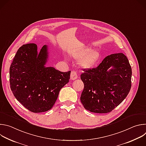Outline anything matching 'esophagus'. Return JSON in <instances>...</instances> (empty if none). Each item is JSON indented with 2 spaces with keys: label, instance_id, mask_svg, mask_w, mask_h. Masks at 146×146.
<instances>
[{
  "label": "esophagus",
  "instance_id": "1",
  "mask_svg": "<svg viewBox=\"0 0 146 146\" xmlns=\"http://www.w3.org/2000/svg\"><path fill=\"white\" fill-rule=\"evenodd\" d=\"M77 78V74L75 71H72L70 74V79L74 80Z\"/></svg>",
  "mask_w": 146,
  "mask_h": 146
}]
</instances>
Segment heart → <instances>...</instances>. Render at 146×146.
<instances>
[{
	"label": "heart",
	"instance_id": "heart-1",
	"mask_svg": "<svg viewBox=\"0 0 146 146\" xmlns=\"http://www.w3.org/2000/svg\"><path fill=\"white\" fill-rule=\"evenodd\" d=\"M69 54L74 59H80L78 61L79 66L86 69L92 68L100 58V54L98 50H91V48L89 47L73 50Z\"/></svg>",
	"mask_w": 146,
	"mask_h": 146
}]
</instances>
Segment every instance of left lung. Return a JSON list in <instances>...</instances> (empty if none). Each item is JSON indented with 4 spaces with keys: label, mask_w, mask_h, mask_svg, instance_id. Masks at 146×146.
Masks as SVG:
<instances>
[{
    "label": "left lung",
    "mask_w": 146,
    "mask_h": 146,
    "mask_svg": "<svg viewBox=\"0 0 146 146\" xmlns=\"http://www.w3.org/2000/svg\"><path fill=\"white\" fill-rule=\"evenodd\" d=\"M83 71L80 77L84 87L80 100L84 108L91 112L111 111L130 91L132 68L122 53L108 55L98 67Z\"/></svg>",
    "instance_id": "obj_1"
}]
</instances>
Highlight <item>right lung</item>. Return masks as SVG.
I'll return each instance as SVG.
<instances>
[{"instance_id": "add662e5", "label": "right lung", "mask_w": 146, "mask_h": 146, "mask_svg": "<svg viewBox=\"0 0 146 146\" xmlns=\"http://www.w3.org/2000/svg\"><path fill=\"white\" fill-rule=\"evenodd\" d=\"M48 47L37 51L36 44H24L17 51L10 68L11 91L33 113L45 112L55 104L60 89L69 81L70 71L62 72L46 67Z\"/></svg>"}]
</instances>
